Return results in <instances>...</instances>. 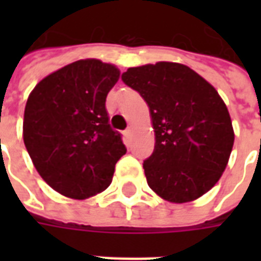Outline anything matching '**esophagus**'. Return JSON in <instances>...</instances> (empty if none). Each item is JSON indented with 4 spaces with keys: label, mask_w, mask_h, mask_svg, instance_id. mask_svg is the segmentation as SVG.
Here are the masks:
<instances>
[{
    "label": "esophagus",
    "mask_w": 261,
    "mask_h": 261,
    "mask_svg": "<svg viewBox=\"0 0 261 261\" xmlns=\"http://www.w3.org/2000/svg\"><path fill=\"white\" fill-rule=\"evenodd\" d=\"M124 134H126V137H128V138H130L131 135H133V128H131V127H128V128L124 131Z\"/></svg>",
    "instance_id": "esophagus-1"
}]
</instances>
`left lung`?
I'll list each match as a JSON object with an SVG mask.
<instances>
[{
	"instance_id": "8db88e82",
	"label": "left lung",
	"mask_w": 261,
	"mask_h": 261,
	"mask_svg": "<svg viewBox=\"0 0 261 261\" xmlns=\"http://www.w3.org/2000/svg\"><path fill=\"white\" fill-rule=\"evenodd\" d=\"M122 80L150 111L155 145L143 161L149 187L172 203L191 202L210 191L234 143L230 115L215 88L174 62L130 67Z\"/></svg>"
}]
</instances>
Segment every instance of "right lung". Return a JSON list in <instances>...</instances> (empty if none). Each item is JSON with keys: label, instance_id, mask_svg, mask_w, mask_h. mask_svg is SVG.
<instances>
[{"label": "right lung", "instance_id": "right-lung-1", "mask_svg": "<svg viewBox=\"0 0 261 261\" xmlns=\"http://www.w3.org/2000/svg\"><path fill=\"white\" fill-rule=\"evenodd\" d=\"M119 75L111 63L81 59L47 75L27 100L24 145L43 180L67 198L108 188L115 164L126 154L106 110Z\"/></svg>", "mask_w": 261, "mask_h": 261}]
</instances>
